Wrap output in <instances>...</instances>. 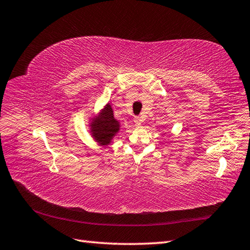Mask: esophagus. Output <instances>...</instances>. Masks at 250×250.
Listing matches in <instances>:
<instances>
[{
	"instance_id": "34e87169",
	"label": "esophagus",
	"mask_w": 250,
	"mask_h": 250,
	"mask_svg": "<svg viewBox=\"0 0 250 250\" xmlns=\"http://www.w3.org/2000/svg\"><path fill=\"white\" fill-rule=\"evenodd\" d=\"M143 121H144V118H143L142 116H136L134 117V124L136 125H141L143 124Z\"/></svg>"
}]
</instances>
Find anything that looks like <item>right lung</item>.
Returning <instances> with one entry per match:
<instances>
[{
  "label": "right lung",
  "mask_w": 250,
  "mask_h": 250,
  "mask_svg": "<svg viewBox=\"0 0 250 250\" xmlns=\"http://www.w3.org/2000/svg\"><path fill=\"white\" fill-rule=\"evenodd\" d=\"M119 130L120 124L115 119L114 111L109 104H106L100 111V115L92 118L90 124L91 135L101 146L109 145Z\"/></svg>",
  "instance_id": "obj_1"
}]
</instances>
